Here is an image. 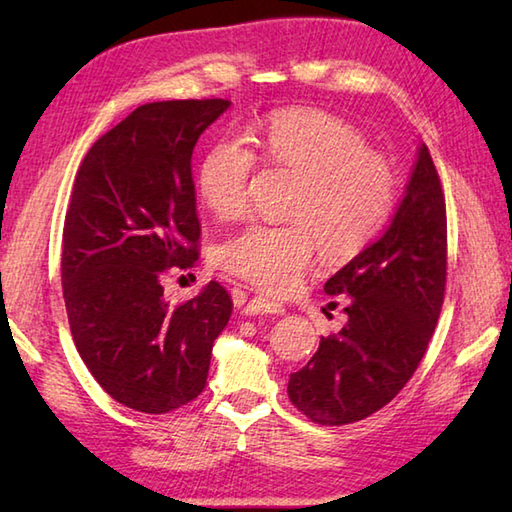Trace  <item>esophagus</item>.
I'll return each mask as SVG.
<instances>
[{
    "mask_svg": "<svg viewBox=\"0 0 512 512\" xmlns=\"http://www.w3.org/2000/svg\"><path fill=\"white\" fill-rule=\"evenodd\" d=\"M244 312L250 314V317H257V314H284L286 308L281 306V303L273 301V299L259 295V297H253L246 303Z\"/></svg>",
    "mask_w": 512,
    "mask_h": 512,
    "instance_id": "obj_1",
    "label": "esophagus"
}]
</instances>
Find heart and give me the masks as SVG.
Here are the masks:
<instances>
[{
	"label": "heart",
	"mask_w": 512,
	"mask_h": 512,
	"mask_svg": "<svg viewBox=\"0 0 512 512\" xmlns=\"http://www.w3.org/2000/svg\"><path fill=\"white\" fill-rule=\"evenodd\" d=\"M255 143L275 165L301 176L290 222H255L217 248V262L270 292H286L312 264L319 246L350 259L380 233L394 209V176L352 125L325 112H279L255 129ZM257 156L242 138H217L198 169L200 198L215 217L235 220L248 206Z\"/></svg>",
	"instance_id": "obj_1"
}]
</instances>
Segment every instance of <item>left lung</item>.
Instances as JSON below:
<instances>
[{
    "instance_id": "obj_1",
    "label": "left lung",
    "mask_w": 512,
    "mask_h": 512,
    "mask_svg": "<svg viewBox=\"0 0 512 512\" xmlns=\"http://www.w3.org/2000/svg\"><path fill=\"white\" fill-rule=\"evenodd\" d=\"M447 284V206L427 145L387 231L325 281L347 297L341 332L321 336L306 367L290 374L288 396L325 427L372 416L418 369L436 330Z\"/></svg>"
}]
</instances>
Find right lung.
<instances>
[{
  "mask_svg": "<svg viewBox=\"0 0 512 512\" xmlns=\"http://www.w3.org/2000/svg\"><path fill=\"white\" fill-rule=\"evenodd\" d=\"M231 101L140 105L101 136L76 173L61 279L72 339L107 394L167 413L202 394L233 301L211 281L169 306L160 279L198 259L191 156Z\"/></svg>",
  "mask_w": 512,
  "mask_h": 512,
  "instance_id": "add662e5",
  "label": "right lung"
}]
</instances>
